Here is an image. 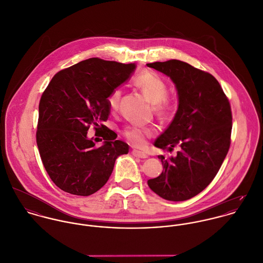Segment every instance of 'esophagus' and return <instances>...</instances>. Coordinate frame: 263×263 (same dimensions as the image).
<instances>
[{
    "instance_id": "esophagus-1",
    "label": "esophagus",
    "mask_w": 263,
    "mask_h": 263,
    "mask_svg": "<svg viewBox=\"0 0 263 263\" xmlns=\"http://www.w3.org/2000/svg\"><path fill=\"white\" fill-rule=\"evenodd\" d=\"M132 155H133L134 157H136V158H146L148 157L145 153L140 152V151H138V149H133V151H132Z\"/></svg>"
}]
</instances>
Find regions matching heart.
I'll use <instances>...</instances> for the list:
<instances>
[{
    "label": "heart",
    "instance_id": "1",
    "mask_svg": "<svg viewBox=\"0 0 263 263\" xmlns=\"http://www.w3.org/2000/svg\"><path fill=\"white\" fill-rule=\"evenodd\" d=\"M134 84L143 92L147 100L155 105V111L161 119H168L175 112V103L168 99L167 85L165 81L159 77L158 74L152 71H144L140 73L134 79ZM122 98V89L117 87L111 90L107 97V104L111 109H117L120 105ZM155 133L153 128L141 126L127 127L123 134L128 141L135 145H142L147 137H151Z\"/></svg>",
    "mask_w": 263,
    "mask_h": 263
}]
</instances>
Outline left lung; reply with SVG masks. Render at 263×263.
<instances>
[{
  "instance_id": "8db88e82",
  "label": "left lung",
  "mask_w": 263,
  "mask_h": 263,
  "mask_svg": "<svg viewBox=\"0 0 263 263\" xmlns=\"http://www.w3.org/2000/svg\"><path fill=\"white\" fill-rule=\"evenodd\" d=\"M175 83L179 105L174 120L155 142L175 158L161 159V174L147 181L158 196L184 201L204 190L216 176L230 144L232 110L218 81L208 72L179 60L146 64Z\"/></svg>"
}]
</instances>
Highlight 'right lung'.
<instances>
[{
  "label": "right lung",
  "instance_id": "right-lung-1",
  "mask_svg": "<svg viewBox=\"0 0 263 263\" xmlns=\"http://www.w3.org/2000/svg\"><path fill=\"white\" fill-rule=\"evenodd\" d=\"M135 64L90 58L58 72L44 91L39 106L36 143L44 166L53 183L73 195L88 196L107 182L118 157L129 145L115 140L103 123L110 107L107 97L129 79ZM90 125L104 144L97 148L87 137Z\"/></svg>",
  "mask_w": 263,
  "mask_h": 263
}]
</instances>
